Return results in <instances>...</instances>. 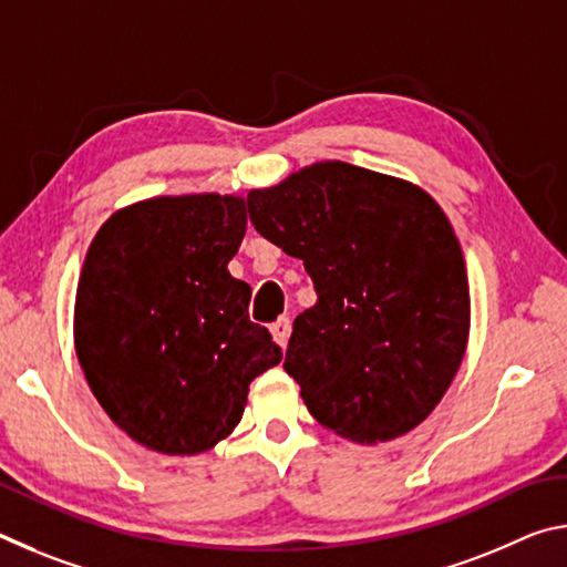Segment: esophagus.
<instances>
[{"mask_svg":"<svg viewBox=\"0 0 567 567\" xmlns=\"http://www.w3.org/2000/svg\"><path fill=\"white\" fill-rule=\"evenodd\" d=\"M270 332H272L275 342L280 344V348H285L287 340H290V332H292V322H290V318H287V315H282L280 320L270 324Z\"/></svg>","mask_w":567,"mask_h":567,"instance_id":"esophagus-1","label":"esophagus"}]
</instances>
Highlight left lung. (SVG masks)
Here are the masks:
<instances>
[{
    "label": "left lung",
    "mask_w": 567,
    "mask_h": 567,
    "mask_svg": "<svg viewBox=\"0 0 567 567\" xmlns=\"http://www.w3.org/2000/svg\"><path fill=\"white\" fill-rule=\"evenodd\" d=\"M249 223L300 257L318 302L297 315L285 370L320 425L358 443L410 433L463 362V249L427 192L320 162L247 195Z\"/></svg>",
    "instance_id": "left-lung-1"
}]
</instances>
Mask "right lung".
<instances>
[{
    "label": "right lung",
    "instance_id": "obj_1",
    "mask_svg": "<svg viewBox=\"0 0 567 567\" xmlns=\"http://www.w3.org/2000/svg\"><path fill=\"white\" fill-rule=\"evenodd\" d=\"M245 227L239 197H157L114 213L84 257L76 358L114 425L157 453L215 447L249 382L282 360L227 272Z\"/></svg>",
    "mask_w": 567,
    "mask_h": 567
}]
</instances>
